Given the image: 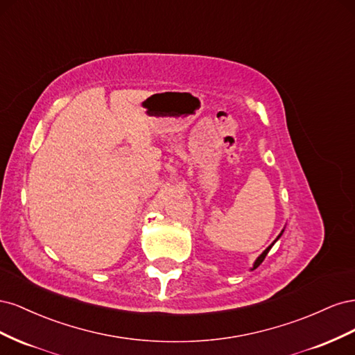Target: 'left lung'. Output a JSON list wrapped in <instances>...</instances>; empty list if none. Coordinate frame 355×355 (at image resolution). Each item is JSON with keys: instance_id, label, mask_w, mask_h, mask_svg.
<instances>
[{"instance_id": "left-lung-1", "label": "left lung", "mask_w": 355, "mask_h": 355, "mask_svg": "<svg viewBox=\"0 0 355 355\" xmlns=\"http://www.w3.org/2000/svg\"><path fill=\"white\" fill-rule=\"evenodd\" d=\"M283 232H284V230H283V231H282L280 234H278V237H277V239H275V240L272 241V244H270V245H268V247H266V249H265V250L262 252V254H259V256H257V259L254 261V263H253V268H252V270H250V271L256 270V268H257V266H259V265H261V263L263 262V259H265V256L268 254V252H270V250H271V247H272V245H274V244H275V243L278 241V239H280V237H282V235H283Z\"/></svg>"}]
</instances>
